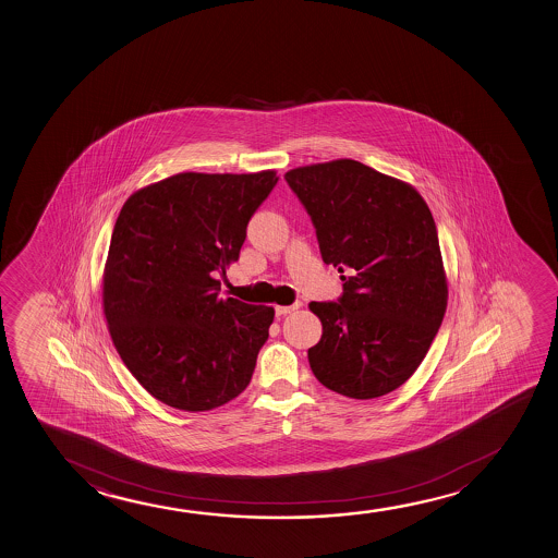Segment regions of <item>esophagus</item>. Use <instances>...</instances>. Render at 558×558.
Returning <instances> with one entry per match:
<instances>
[{
  "instance_id": "34e87169",
  "label": "esophagus",
  "mask_w": 558,
  "mask_h": 558,
  "mask_svg": "<svg viewBox=\"0 0 558 558\" xmlns=\"http://www.w3.org/2000/svg\"><path fill=\"white\" fill-rule=\"evenodd\" d=\"M299 306H301V303H293V305L290 306H276V316H286V314L293 313V311H298Z\"/></svg>"
}]
</instances>
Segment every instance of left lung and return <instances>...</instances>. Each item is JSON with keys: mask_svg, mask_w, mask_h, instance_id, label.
<instances>
[{"mask_svg": "<svg viewBox=\"0 0 558 558\" xmlns=\"http://www.w3.org/2000/svg\"><path fill=\"white\" fill-rule=\"evenodd\" d=\"M316 229L322 259L343 272L337 301L311 303L322 339L308 349L316 379L367 400L420 367L448 301L435 219L410 184L354 160L283 177Z\"/></svg>", "mask_w": 558, "mask_h": 558, "instance_id": "left-lung-1", "label": "left lung"}]
</instances>
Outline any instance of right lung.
<instances>
[{
  "label": "right lung",
  "mask_w": 558,
  "mask_h": 558,
  "mask_svg": "<svg viewBox=\"0 0 558 558\" xmlns=\"http://www.w3.org/2000/svg\"><path fill=\"white\" fill-rule=\"evenodd\" d=\"M275 171L179 173L123 204L108 247L102 305L116 351L154 398L206 412L252 381L272 306L221 299L247 222Z\"/></svg>",
  "instance_id": "obj_1"
}]
</instances>
